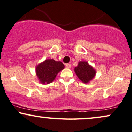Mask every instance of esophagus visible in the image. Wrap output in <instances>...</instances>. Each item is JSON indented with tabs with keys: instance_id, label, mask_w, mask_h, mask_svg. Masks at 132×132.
I'll return each instance as SVG.
<instances>
[{
	"instance_id": "1",
	"label": "esophagus",
	"mask_w": 132,
	"mask_h": 132,
	"mask_svg": "<svg viewBox=\"0 0 132 132\" xmlns=\"http://www.w3.org/2000/svg\"><path fill=\"white\" fill-rule=\"evenodd\" d=\"M71 67V64H69V63H68V64H66V68H70Z\"/></svg>"
}]
</instances>
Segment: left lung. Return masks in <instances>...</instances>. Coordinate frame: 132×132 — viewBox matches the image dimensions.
<instances>
[{"label":"left lung","mask_w":132,"mask_h":132,"mask_svg":"<svg viewBox=\"0 0 132 132\" xmlns=\"http://www.w3.org/2000/svg\"><path fill=\"white\" fill-rule=\"evenodd\" d=\"M76 75L84 83H88L95 77L96 71L86 61L79 62L78 66L74 68Z\"/></svg>","instance_id":"obj_1"}]
</instances>
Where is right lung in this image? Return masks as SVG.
<instances>
[{
    "label": "right lung",
    "instance_id": "add662e5",
    "mask_svg": "<svg viewBox=\"0 0 132 132\" xmlns=\"http://www.w3.org/2000/svg\"><path fill=\"white\" fill-rule=\"evenodd\" d=\"M64 68L60 61L46 60L36 67V74L42 84H50L55 80L57 74Z\"/></svg>",
    "mask_w": 132,
    "mask_h": 132
}]
</instances>
